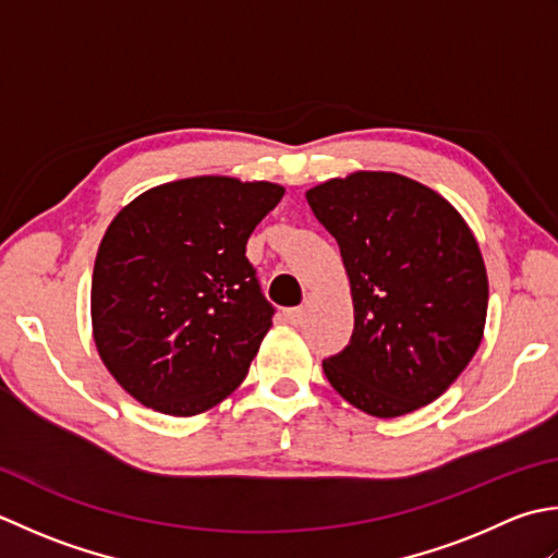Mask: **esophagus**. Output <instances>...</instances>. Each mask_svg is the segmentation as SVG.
Segmentation results:
<instances>
[{
  "instance_id": "34e87169",
  "label": "esophagus",
  "mask_w": 558,
  "mask_h": 558,
  "mask_svg": "<svg viewBox=\"0 0 558 558\" xmlns=\"http://www.w3.org/2000/svg\"><path fill=\"white\" fill-rule=\"evenodd\" d=\"M283 317H287L291 325H299L303 320V308H301V305H299V308H287V311H283Z\"/></svg>"
}]
</instances>
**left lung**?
<instances>
[{
    "instance_id": "left-lung-1",
    "label": "left lung",
    "mask_w": 558,
    "mask_h": 558,
    "mask_svg": "<svg viewBox=\"0 0 558 558\" xmlns=\"http://www.w3.org/2000/svg\"><path fill=\"white\" fill-rule=\"evenodd\" d=\"M342 253L354 332L323 361L361 412L395 418L430 404L480 349L486 267L458 209L412 178L359 170L305 192Z\"/></svg>"
}]
</instances>
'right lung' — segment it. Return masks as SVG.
I'll return each mask as SVG.
<instances>
[{
    "label": "right lung",
    "instance_id": "obj_1",
    "mask_svg": "<svg viewBox=\"0 0 558 558\" xmlns=\"http://www.w3.org/2000/svg\"><path fill=\"white\" fill-rule=\"evenodd\" d=\"M283 187L199 175L146 190L100 241L94 342L136 402L195 416L245 380L271 327L245 243Z\"/></svg>",
    "mask_w": 558,
    "mask_h": 558
}]
</instances>
